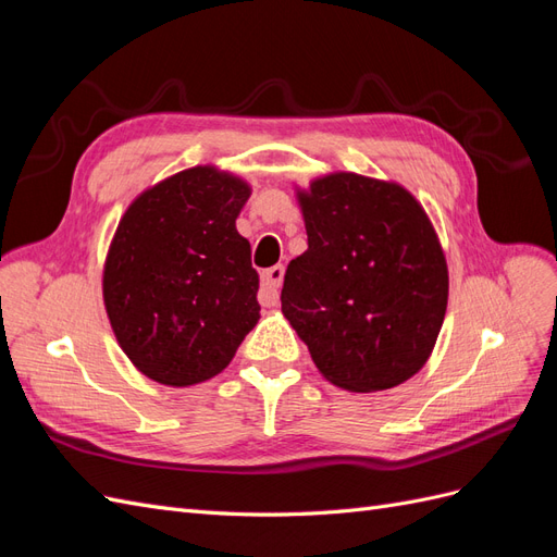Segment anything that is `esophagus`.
I'll return each instance as SVG.
<instances>
[{"instance_id":"1","label":"esophagus","mask_w":557,"mask_h":557,"mask_svg":"<svg viewBox=\"0 0 557 557\" xmlns=\"http://www.w3.org/2000/svg\"><path fill=\"white\" fill-rule=\"evenodd\" d=\"M283 283V267L276 264L272 269H267L262 274V285H260V301L264 307H276L278 305V288Z\"/></svg>"}]
</instances>
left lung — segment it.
Wrapping results in <instances>:
<instances>
[{
    "label": "left lung",
    "mask_w": 557,
    "mask_h": 557,
    "mask_svg": "<svg viewBox=\"0 0 557 557\" xmlns=\"http://www.w3.org/2000/svg\"><path fill=\"white\" fill-rule=\"evenodd\" d=\"M295 197L309 248L288 264L281 311L318 372L348 393L409 381L448 307V264L423 205L395 181L318 176Z\"/></svg>",
    "instance_id": "1"
}]
</instances>
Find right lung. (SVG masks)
Wrapping results in <instances>:
<instances>
[{
  "mask_svg": "<svg viewBox=\"0 0 557 557\" xmlns=\"http://www.w3.org/2000/svg\"><path fill=\"white\" fill-rule=\"evenodd\" d=\"M250 185L215 164L166 176L132 199L102 269L117 346L150 381L218 376L260 320L258 272L237 218Z\"/></svg>",
  "mask_w": 557,
  "mask_h": 557,
  "instance_id": "add662e5",
  "label": "right lung"
}]
</instances>
